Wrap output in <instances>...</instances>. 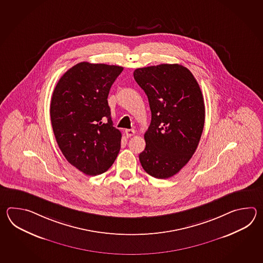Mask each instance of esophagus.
Returning a JSON list of instances; mask_svg holds the SVG:
<instances>
[{"mask_svg":"<svg viewBox=\"0 0 263 263\" xmlns=\"http://www.w3.org/2000/svg\"><path fill=\"white\" fill-rule=\"evenodd\" d=\"M125 134L127 135V137H130V136H133V135L135 134V130L133 129H126V130H125Z\"/></svg>","mask_w":263,"mask_h":263,"instance_id":"1","label":"esophagus"}]
</instances>
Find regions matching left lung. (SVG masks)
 Here are the masks:
<instances>
[{
	"instance_id": "left-lung-1",
	"label": "left lung",
	"mask_w": 263,
	"mask_h": 263,
	"mask_svg": "<svg viewBox=\"0 0 263 263\" xmlns=\"http://www.w3.org/2000/svg\"><path fill=\"white\" fill-rule=\"evenodd\" d=\"M134 77L151 111L140 162L148 175L168 179L190 161L199 143L205 122L201 89L190 70L179 64L137 68Z\"/></svg>"
}]
</instances>
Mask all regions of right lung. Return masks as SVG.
<instances>
[{"instance_id":"obj_1","label":"right lung","mask_w":263,"mask_h":263,"mask_svg":"<svg viewBox=\"0 0 263 263\" xmlns=\"http://www.w3.org/2000/svg\"><path fill=\"white\" fill-rule=\"evenodd\" d=\"M123 67L82 62L62 76L50 100V121L63 155L88 176L106 172L120 151L107 98Z\"/></svg>"}]
</instances>
